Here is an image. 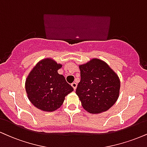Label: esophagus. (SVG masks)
<instances>
[{
    "label": "esophagus",
    "mask_w": 147,
    "mask_h": 147,
    "mask_svg": "<svg viewBox=\"0 0 147 147\" xmlns=\"http://www.w3.org/2000/svg\"><path fill=\"white\" fill-rule=\"evenodd\" d=\"M71 86H72V88H74V90H76V88H77V84L76 82H73L71 84Z\"/></svg>",
    "instance_id": "obj_1"
}]
</instances>
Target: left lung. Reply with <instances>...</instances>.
<instances>
[{"mask_svg": "<svg viewBox=\"0 0 147 147\" xmlns=\"http://www.w3.org/2000/svg\"><path fill=\"white\" fill-rule=\"evenodd\" d=\"M81 81L76 94L84 109L90 114L108 110L118 100L121 81L107 63L92 58L79 66Z\"/></svg>", "mask_w": 147, "mask_h": 147, "instance_id": "8db88e82", "label": "left lung"}]
</instances>
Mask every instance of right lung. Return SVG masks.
<instances>
[{
  "instance_id": "right-lung-1",
  "label": "right lung",
  "mask_w": 147,
  "mask_h": 147,
  "mask_svg": "<svg viewBox=\"0 0 147 147\" xmlns=\"http://www.w3.org/2000/svg\"><path fill=\"white\" fill-rule=\"evenodd\" d=\"M62 67L50 57L40 60L25 81L26 95L35 107L44 112H53L61 107L65 96L74 90L57 70Z\"/></svg>"
}]
</instances>
